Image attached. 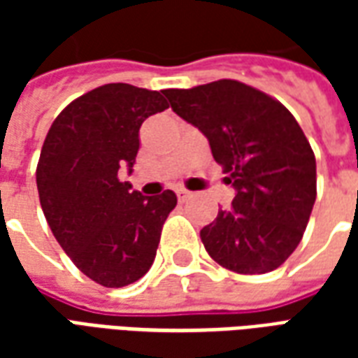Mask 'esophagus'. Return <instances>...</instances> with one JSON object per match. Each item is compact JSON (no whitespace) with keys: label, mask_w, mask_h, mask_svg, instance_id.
Masks as SVG:
<instances>
[{"label":"esophagus","mask_w":358,"mask_h":358,"mask_svg":"<svg viewBox=\"0 0 358 358\" xmlns=\"http://www.w3.org/2000/svg\"><path fill=\"white\" fill-rule=\"evenodd\" d=\"M176 195H178L180 201H186L187 197H189V192H187V189H184V187H180V189H176Z\"/></svg>","instance_id":"esophagus-1"}]
</instances>
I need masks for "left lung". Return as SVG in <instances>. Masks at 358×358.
<instances>
[{
	"label": "left lung",
	"instance_id": "obj_1",
	"mask_svg": "<svg viewBox=\"0 0 358 358\" xmlns=\"http://www.w3.org/2000/svg\"><path fill=\"white\" fill-rule=\"evenodd\" d=\"M172 110L199 128L236 189L232 207L201 230L220 266L264 274L299 245L316 199V161L284 105L238 80L164 90Z\"/></svg>",
	"mask_w": 358,
	"mask_h": 358
}]
</instances>
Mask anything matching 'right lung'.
<instances>
[{
	"instance_id": "obj_1",
	"label": "right lung",
	"mask_w": 358,
	"mask_h": 358,
	"mask_svg": "<svg viewBox=\"0 0 358 358\" xmlns=\"http://www.w3.org/2000/svg\"><path fill=\"white\" fill-rule=\"evenodd\" d=\"M169 109L161 92L105 84L69 103L43 141L36 184L51 232L78 268L105 287L140 280L155 261L176 195H141L132 171L143 120Z\"/></svg>"
}]
</instances>
